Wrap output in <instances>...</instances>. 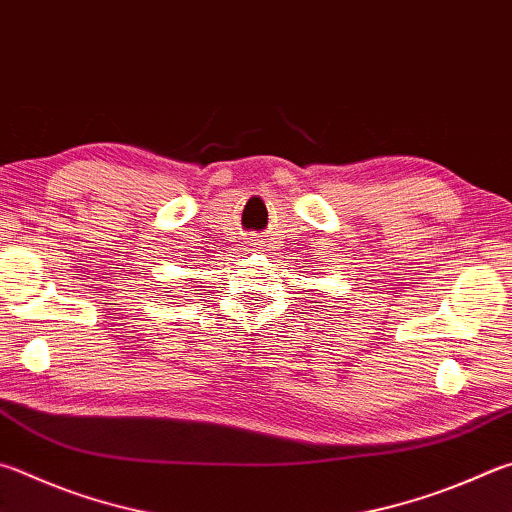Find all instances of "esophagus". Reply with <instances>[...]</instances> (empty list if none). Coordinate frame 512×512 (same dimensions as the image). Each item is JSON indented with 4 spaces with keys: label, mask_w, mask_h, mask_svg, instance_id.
Instances as JSON below:
<instances>
[{
    "label": "esophagus",
    "mask_w": 512,
    "mask_h": 512,
    "mask_svg": "<svg viewBox=\"0 0 512 512\" xmlns=\"http://www.w3.org/2000/svg\"><path fill=\"white\" fill-rule=\"evenodd\" d=\"M250 246H259V241H255V239H250Z\"/></svg>",
    "instance_id": "esophagus-1"
}]
</instances>
